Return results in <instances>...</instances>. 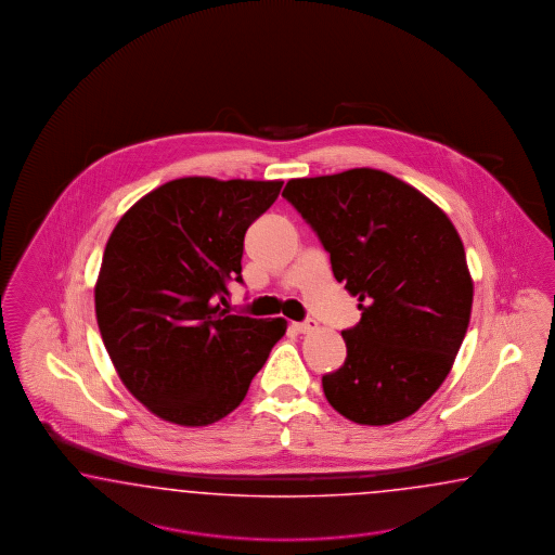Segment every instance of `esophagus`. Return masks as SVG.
I'll list each match as a JSON object with an SVG mask.
<instances>
[{"label": "esophagus", "mask_w": 555, "mask_h": 555, "mask_svg": "<svg viewBox=\"0 0 555 555\" xmlns=\"http://www.w3.org/2000/svg\"><path fill=\"white\" fill-rule=\"evenodd\" d=\"M293 327H295L299 334H311V332L318 330V321L307 320L302 321V323H293Z\"/></svg>", "instance_id": "obj_1"}]
</instances>
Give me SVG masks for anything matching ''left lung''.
Returning a JSON list of instances; mask_svg holds the SVG:
<instances>
[{
  "label": "left lung",
  "instance_id": "8db88e82",
  "mask_svg": "<svg viewBox=\"0 0 555 555\" xmlns=\"http://www.w3.org/2000/svg\"><path fill=\"white\" fill-rule=\"evenodd\" d=\"M283 197L318 232L362 311L341 332L344 366L321 378L325 399L360 425L411 417L450 374L470 323L474 283L454 223L376 168L291 179Z\"/></svg>",
  "mask_w": 555,
  "mask_h": 555
}]
</instances>
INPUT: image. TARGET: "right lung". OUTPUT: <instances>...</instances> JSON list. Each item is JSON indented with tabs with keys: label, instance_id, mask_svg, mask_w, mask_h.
I'll return each mask as SVG.
<instances>
[{
	"label": "right lung",
	"instance_id": "obj_1",
	"mask_svg": "<svg viewBox=\"0 0 555 555\" xmlns=\"http://www.w3.org/2000/svg\"><path fill=\"white\" fill-rule=\"evenodd\" d=\"M283 181L183 177L121 216L95 283L101 339L119 380L156 417L205 427L244 401L286 320L221 309L242 283L244 235Z\"/></svg>",
	"mask_w": 555,
	"mask_h": 555
}]
</instances>
